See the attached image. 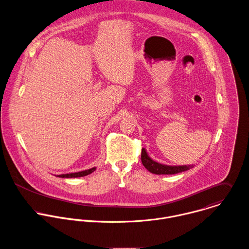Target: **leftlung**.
<instances>
[{"mask_svg": "<svg viewBox=\"0 0 249 249\" xmlns=\"http://www.w3.org/2000/svg\"><path fill=\"white\" fill-rule=\"evenodd\" d=\"M142 163L147 171L155 175H175V174L185 172L193 168V166H178V167L175 166L174 167V166H166V165L159 164L153 161L147 155L144 148L142 149Z\"/></svg>", "mask_w": 249, "mask_h": 249, "instance_id": "left-lung-1", "label": "left lung"}]
</instances>
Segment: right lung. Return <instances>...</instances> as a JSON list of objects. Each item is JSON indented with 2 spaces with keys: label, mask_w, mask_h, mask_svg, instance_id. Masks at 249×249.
<instances>
[{
  "label": "right lung",
  "mask_w": 249,
  "mask_h": 249,
  "mask_svg": "<svg viewBox=\"0 0 249 249\" xmlns=\"http://www.w3.org/2000/svg\"><path fill=\"white\" fill-rule=\"evenodd\" d=\"M96 170V167L95 168H92V169H89V170H86V171H82V172H78V173H73V174H66V175H59L57 177L59 178H81V177H85L87 175H90L92 174L94 171Z\"/></svg>",
  "instance_id": "right-lung-1"
}]
</instances>
